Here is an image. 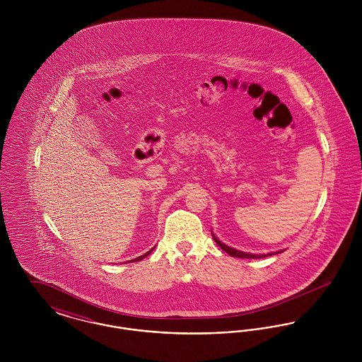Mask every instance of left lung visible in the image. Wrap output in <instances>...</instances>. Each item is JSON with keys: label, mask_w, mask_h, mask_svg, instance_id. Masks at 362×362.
<instances>
[{"label": "left lung", "mask_w": 362, "mask_h": 362, "mask_svg": "<svg viewBox=\"0 0 362 362\" xmlns=\"http://www.w3.org/2000/svg\"><path fill=\"white\" fill-rule=\"evenodd\" d=\"M211 235H213V233H211ZM213 239H214V241L217 243V245H218L221 250H224L226 254H229L230 257H235V258H266V257H272V255H274V254H279V252H282V251H276V252H270V254H260V255H257V254H248V252H243V251H239V250H235V248H232V247H228V245H225L224 243H221V241L218 240V239H217L214 235H213Z\"/></svg>", "instance_id": "8db88e82"}]
</instances>
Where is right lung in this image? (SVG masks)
<instances>
[{"mask_svg":"<svg viewBox=\"0 0 362 362\" xmlns=\"http://www.w3.org/2000/svg\"><path fill=\"white\" fill-rule=\"evenodd\" d=\"M153 248H155V247H153ZM153 248H152V250H151V251H148V252H145V254H144V255H141V257H138V258L132 259V262H138V260H142V259L146 258V257H148V255H149V254H151V252H152V251H153ZM129 262H130V260H129Z\"/></svg>","mask_w":362,"mask_h":362,"instance_id":"1","label":"right lung"}]
</instances>
